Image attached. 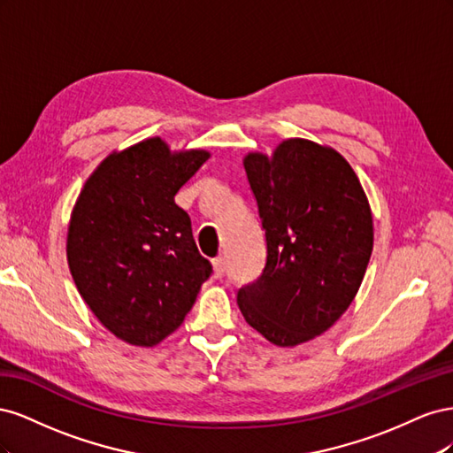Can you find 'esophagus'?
<instances>
[{"mask_svg": "<svg viewBox=\"0 0 453 453\" xmlns=\"http://www.w3.org/2000/svg\"><path fill=\"white\" fill-rule=\"evenodd\" d=\"M213 272H215V278H225V273H226V258L225 257H217L213 260Z\"/></svg>", "mask_w": 453, "mask_h": 453, "instance_id": "1", "label": "esophagus"}]
</instances>
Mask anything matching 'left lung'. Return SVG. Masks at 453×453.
I'll list each match as a JSON object with an SVG mask.
<instances>
[{
  "instance_id": "1",
  "label": "left lung",
  "mask_w": 453,
  "mask_h": 453,
  "mask_svg": "<svg viewBox=\"0 0 453 453\" xmlns=\"http://www.w3.org/2000/svg\"><path fill=\"white\" fill-rule=\"evenodd\" d=\"M243 168L266 263L238 291L240 311L272 344H303L359 291L374 240L368 200L346 158L308 140L283 142L272 158L248 155Z\"/></svg>"
}]
</instances>
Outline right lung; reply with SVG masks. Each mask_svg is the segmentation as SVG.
<instances>
[{
  "label": "right lung",
  "mask_w": 453,
  "mask_h": 453,
  "mask_svg": "<svg viewBox=\"0 0 453 453\" xmlns=\"http://www.w3.org/2000/svg\"><path fill=\"white\" fill-rule=\"evenodd\" d=\"M205 150L170 153L150 138L109 155L85 183L67 232V263L100 323L134 346H155L193 308L213 266L173 196Z\"/></svg>",
  "instance_id": "right-lung-1"
}]
</instances>
